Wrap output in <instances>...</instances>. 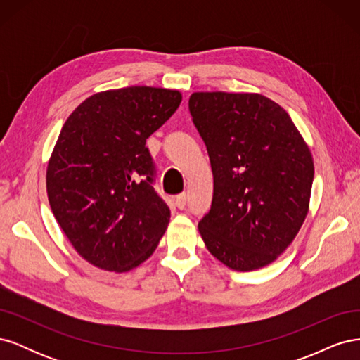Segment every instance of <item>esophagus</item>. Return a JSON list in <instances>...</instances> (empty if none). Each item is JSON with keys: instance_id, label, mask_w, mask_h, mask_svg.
<instances>
[{"instance_id": "1", "label": "esophagus", "mask_w": 360, "mask_h": 360, "mask_svg": "<svg viewBox=\"0 0 360 360\" xmlns=\"http://www.w3.org/2000/svg\"><path fill=\"white\" fill-rule=\"evenodd\" d=\"M186 202H188L186 193H180V195H177V197H176V205L179 207L180 210H181V209H184V207H186Z\"/></svg>"}]
</instances>
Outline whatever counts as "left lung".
I'll return each mask as SVG.
<instances>
[{
	"instance_id": "obj_1",
	"label": "left lung",
	"mask_w": 360,
	"mask_h": 360,
	"mask_svg": "<svg viewBox=\"0 0 360 360\" xmlns=\"http://www.w3.org/2000/svg\"><path fill=\"white\" fill-rule=\"evenodd\" d=\"M213 171L198 224L209 252L237 271L264 267L297 236L309 210L314 160L284 108L258 93L189 97Z\"/></svg>"
}]
</instances>
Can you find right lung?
<instances>
[{
    "label": "right lung",
    "mask_w": 360,
    "mask_h": 360,
    "mask_svg": "<svg viewBox=\"0 0 360 360\" xmlns=\"http://www.w3.org/2000/svg\"><path fill=\"white\" fill-rule=\"evenodd\" d=\"M179 90L96 93L64 123L46 169L53 216L90 264L123 274L155 252L169 209L155 192L147 138L177 111Z\"/></svg>",
    "instance_id": "obj_1"
}]
</instances>
